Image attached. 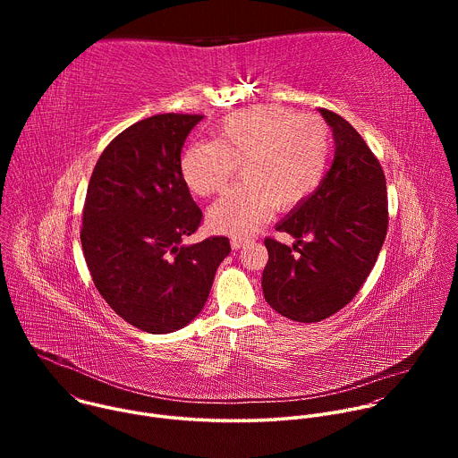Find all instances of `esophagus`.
I'll use <instances>...</instances> for the list:
<instances>
[{
  "mask_svg": "<svg viewBox=\"0 0 458 458\" xmlns=\"http://www.w3.org/2000/svg\"><path fill=\"white\" fill-rule=\"evenodd\" d=\"M246 242H250L248 237H239V235H233V237H232V248H233V250H241Z\"/></svg>",
  "mask_w": 458,
  "mask_h": 458,
  "instance_id": "esophagus-1",
  "label": "esophagus"
}]
</instances>
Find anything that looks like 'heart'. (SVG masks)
<instances>
[{"instance_id": "b5f03b06", "label": "heart", "mask_w": 458, "mask_h": 458, "mask_svg": "<svg viewBox=\"0 0 458 458\" xmlns=\"http://www.w3.org/2000/svg\"><path fill=\"white\" fill-rule=\"evenodd\" d=\"M332 156L324 119L277 105L232 112L214 128V143H191L181 157L186 186L199 198L223 193L241 170L242 182L210 212L216 230L250 235L274 207L292 210L320 186Z\"/></svg>"}]
</instances>
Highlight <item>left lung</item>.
Instances as JSON below:
<instances>
[{
    "label": "left lung",
    "instance_id": "obj_1",
    "mask_svg": "<svg viewBox=\"0 0 458 458\" xmlns=\"http://www.w3.org/2000/svg\"><path fill=\"white\" fill-rule=\"evenodd\" d=\"M334 130L335 159L310 198L277 225L293 246L267 237V302L297 322H320L343 310L373 270L387 232L382 166L357 130L320 108Z\"/></svg>",
    "mask_w": 458,
    "mask_h": 458
}]
</instances>
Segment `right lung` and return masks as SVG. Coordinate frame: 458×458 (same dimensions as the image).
Listing matches in <instances>:
<instances>
[{
  "label": "right lung",
  "mask_w": 458,
  "mask_h": 458,
  "mask_svg": "<svg viewBox=\"0 0 458 458\" xmlns=\"http://www.w3.org/2000/svg\"><path fill=\"white\" fill-rule=\"evenodd\" d=\"M199 114H157L115 136L85 198L81 246L108 306L148 334H170L203 310L228 237L182 241L203 212L181 174V150Z\"/></svg>",
  "instance_id": "add662e5"
}]
</instances>
